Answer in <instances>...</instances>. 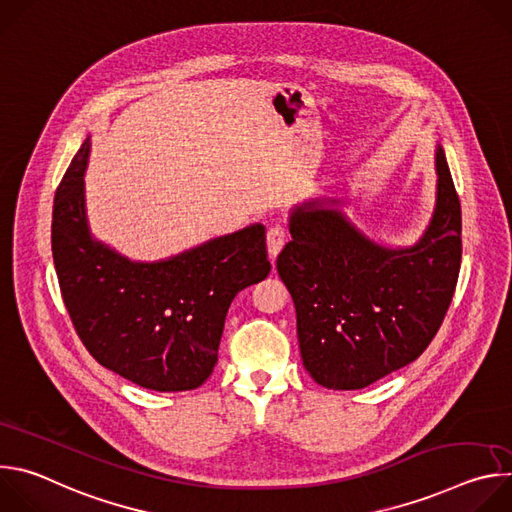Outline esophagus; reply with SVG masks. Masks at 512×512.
<instances>
[{"label": "esophagus", "instance_id": "34e87169", "mask_svg": "<svg viewBox=\"0 0 512 512\" xmlns=\"http://www.w3.org/2000/svg\"><path fill=\"white\" fill-rule=\"evenodd\" d=\"M285 241H287V231L281 225H275L267 231V251H269L271 259H275L279 255Z\"/></svg>", "mask_w": 512, "mask_h": 512}]
</instances>
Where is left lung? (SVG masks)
<instances>
[{
    "label": "left lung",
    "mask_w": 512,
    "mask_h": 512,
    "mask_svg": "<svg viewBox=\"0 0 512 512\" xmlns=\"http://www.w3.org/2000/svg\"><path fill=\"white\" fill-rule=\"evenodd\" d=\"M435 168L433 218L413 247L377 245L322 200L291 212L277 271L296 306L304 367L318 385L369 387L413 362L440 330L462 263V208L442 145Z\"/></svg>",
    "instance_id": "1"
}]
</instances>
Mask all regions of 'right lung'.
<instances>
[{"instance_id":"obj_1","label":"right lung","mask_w":512,"mask_h":512,"mask_svg":"<svg viewBox=\"0 0 512 512\" xmlns=\"http://www.w3.org/2000/svg\"><path fill=\"white\" fill-rule=\"evenodd\" d=\"M89 139L54 196L52 257L79 338L105 369L152 391L200 387L218 358L231 302L271 271L265 227L158 263H135L91 237L85 214Z\"/></svg>"}]
</instances>
